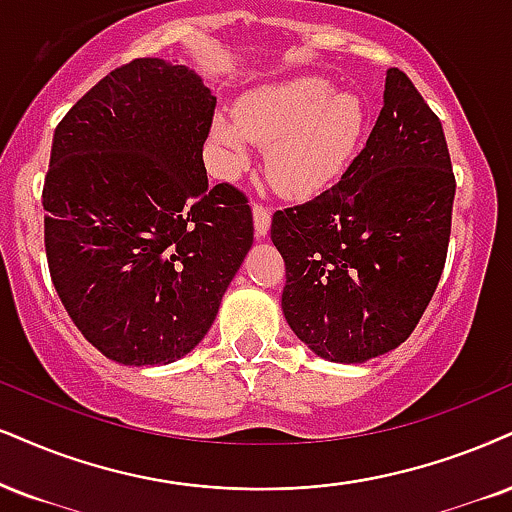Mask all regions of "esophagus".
Instances as JSON below:
<instances>
[{
	"label": "esophagus",
	"instance_id": "esophagus-1",
	"mask_svg": "<svg viewBox=\"0 0 512 512\" xmlns=\"http://www.w3.org/2000/svg\"><path fill=\"white\" fill-rule=\"evenodd\" d=\"M254 230H256V237H268L270 232V211L268 206L263 204H254Z\"/></svg>",
	"mask_w": 512,
	"mask_h": 512
}]
</instances>
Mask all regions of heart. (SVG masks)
Listing matches in <instances>:
<instances>
[{"label":"heart","mask_w":512,"mask_h":512,"mask_svg":"<svg viewBox=\"0 0 512 512\" xmlns=\"http://www.w3.org/2000/svg\"><path fill=\"white\" fill-rule=\"evenodd\" d=\"M368 111L361 97L334 92L325 78H296L244 97L239 113L213 121L218 173L235 178L251 163L254 144L268 147V180L277 192L308 199L325 192L361 147Z\"/></svg>","instance_id":"heart-1"}]
</instances>
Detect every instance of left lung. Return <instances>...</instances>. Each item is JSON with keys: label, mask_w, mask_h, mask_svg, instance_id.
I'll return each mask as SVG.
<instances>
[{"label": "left lung", "mask_w": 512, "mask_h": 512, "mask_svg": "<svg viewBox=\"0 0 512 512\" xmlns=\"http://www.w3.org/2000/svg\"><path fill=\"white\" fill-rule=\"evenodd\" d=\"M453 194L437 113L389 68L380 118L342 180L273 216L287 270L282 311L296 337L334 363L406 342L444 270Z\"/></svg>", "instance_id": "left-lung-1"}]
</instances>
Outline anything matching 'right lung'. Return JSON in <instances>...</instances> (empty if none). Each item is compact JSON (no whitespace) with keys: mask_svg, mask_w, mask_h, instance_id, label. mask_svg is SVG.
<instances>
[{"mask_svg":"<svg viewBox=\"0 0 512 512\" xmlns=\"http://www.w3.org/2000/svg\"><path fill=\"white\" fill-rule=\"evenodd\" d=\"M213 111L187 66L135 59L54 130L42 189L49 275L82 337L116 363L192 351L254 244L246 194L208 187Z\"/></svg>","mask_w":512,"mask_h":512,"instance_id":"right-lung-1","label":"right lung"}]
</instances>
